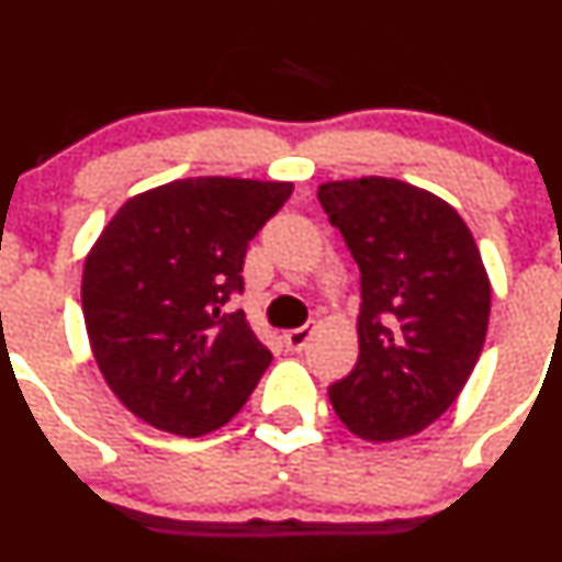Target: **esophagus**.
Listing matches in <instances>:
<instances>
[{
	"mask_svg": "<svg viewBox=\"0 0 562 562\" xmlns=\"http://www.w3.org/2000/svg\"><path fill=\"white\" fill-rule=\"evenodd\" d=\"M310 337H313V328L310 326L291 328V331H285V345L291 350H304V345L310 342Z\"/></svg>",
	"mask_w": 562,
	"mask_h": 562,
	"instance_id": "obj_1",
	"label": "esophagus"
}]
</instances>
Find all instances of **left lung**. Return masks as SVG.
Returning a JSON list of instances; mask_svg holds the SVG:
<instances>
[{"label": "left lung", "instance_id": "8db88e82", "mask_svg": "<svg viewBox=\"0 0 562 562\" xmlns=\"http://www.w3.org/2000/svg\"><path fill=\"white\" fill-rule=\"evenodd\" d=\"M317 201L361 271L359 361L328 400L359 438H411L454 405L484 348V260L457 209L407 181H323Z\"/></svg>", "mask_w": 562, "mask_h": 562}]
</instances>
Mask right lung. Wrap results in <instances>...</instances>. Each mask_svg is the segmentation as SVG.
<instances>
[{
	"label": "right lung",
	"mask_w": 562,
	"mask_h": 562,
	"mask_svg": "<svg viewBox=\"0 0 562 562\" xmlns=\"http://www.w3.org/2000/svg\"><path fill=\"white\" fill-rule=\"evenodd\" d=\"M291 181L195 176L127 198L83 260L81 307L108 389L162 432L228 424L271 353L241 310L247 245L291 198Z\"/></svg>",
	"instance_id": "add662e5"
}]
</instances>
